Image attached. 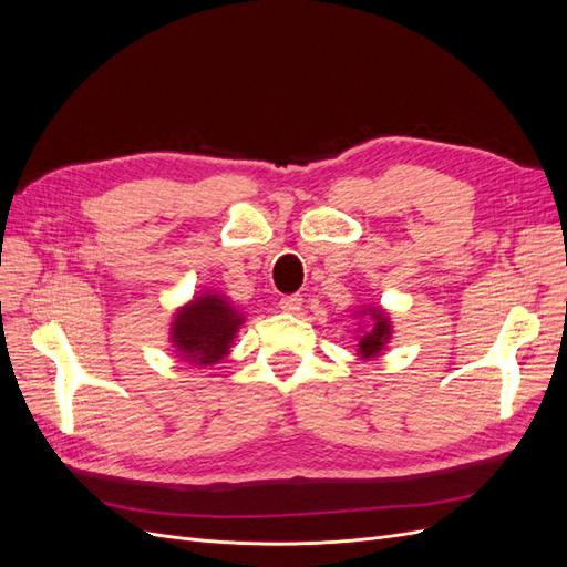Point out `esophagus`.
Here are the masks:
<instances>
[{
	"label": "esophagus",
	"instance_id": "1",
	"mask_svg": "<svg viewBox=\"0 0 567 567\" xmlns=\"http://www.w3.org/2000/svg\"><path fill=\"white\" fill-rule=\"evenodd\" d=\"M279 307L288 315H296L302 310V296H286V298H281Z\"/></svg>",
	"mask_w": 567,
	"mask_h": 567
}]
</instances>
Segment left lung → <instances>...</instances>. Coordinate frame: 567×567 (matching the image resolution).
I'll list each match as a JSON object with an SVG mask.
<instances>
[{
    "mask_svg": "<svg viewBox=\"0 0 567 567\" xmlns=\"http://www.w3.org/2000/svg\"><path fill=\"white\" fill-rule=\"evenodd\" d=\"M362 315L371 317V329L367 333H362V338H359L357 352L362 359H373V357H379L390 342L392 326H390V317L381 310V307H369V310H364Z\"/></svg>",
    "mask_w": 567,
    "mask_h": 567,
    "instance_id": "left-lung-1",
    "label": "left lung"
}]
</instances>
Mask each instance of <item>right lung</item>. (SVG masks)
Segmentation results:
<instances>
[{"label": "right lung", "instance_id": "add662e5", "mask_svg": "<svg viewBox=\"0 0 567 567\" xmlns=\"http://www.w3.org/2000/svg\"><path fill=\"white\" fill-rule=\"evenodd\" d=\"M241 323L244 315L225 296L210 290L177 310L169 326V342L182 362L210 367L229 354Z\"/></svg>", "mask_w": 567, "mask_h": 567}]
</instances>
